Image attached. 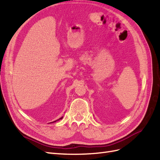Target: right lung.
<instances>
[{
    "mask_svg": "<svg viewBox=\"0 0 160 160\" xmlns=\"http://www.w3.org/2000/svg\"><path fill=\"white\" fill-rule=\"evenodd\" d=\"M62 117H62L61 118H58V120H56V121H53V122H56V121H59V120H61V119H62Z\"/></svg>",
    "mask_w": 160,
    "mask_h": 160,
    "instance_id": "obj_1",
    "label": "right lung"
}]
</instances>
